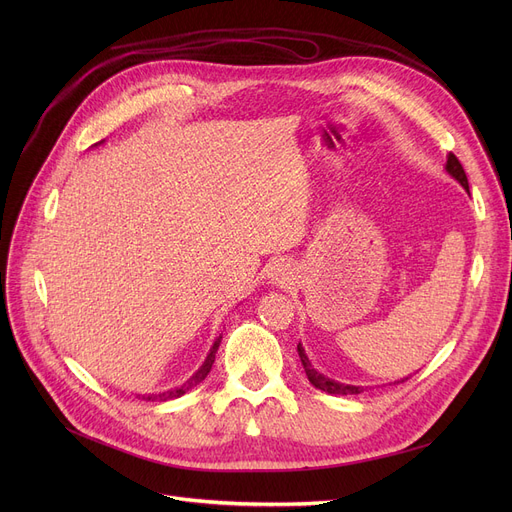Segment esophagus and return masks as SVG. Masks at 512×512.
<instances>
[{
    "mask_svg": "<svg viewBox=\"0 0 512 512\" xmlns=\"http://www.w3.org/2000/svg\"><path fill=\"white\" fill-rule=\"evenodd\" d=\"M267 278L272 280V284H276V286H280V284H288L290 280H292V270H290V265H286V263H274L272 265V270H270V274H267Z\"/></svg>",
    "mask_w": 512,
    "mask_h": 512,
    "instance_id": "1",
    "label": "esophagus"
}]
</instances>
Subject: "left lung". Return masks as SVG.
Segmentation results:
<instances>
[{
    "instance_id": "obj_1",
    "label": "left lung",
    "mask_w": 512,
    "mask_h": 512,
    "mask_svg": "<svg viewBox=\"0 0 512 512\" xmlns=\"http://www.w3.org/2000/svg\"><path fill=\"white\" fill-rule=\"evenodd\" d=\"M456 182H459L465 191L469 193V182H467V174H465V170H463V166H461V161L456 159V155H452V153H448V159H446V168H444ZM297 351H299V357H301V363H303V367H305V373H307V378H309V382L317 388V390H324V392H328V394H342V396H348V394H361V392H365L367 390V386H353V384H342V382H336V380H332V378H326L324 373H319L313 365H311V361H309V357H307V353H305V348H303V344L299 342V346H297ZM405 380H409V378H405ZM405 380H400V382H405ZM400 382H394V384H400Z\"/></svg>"
}]
</instances>
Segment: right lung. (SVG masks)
I'll return each mask as SVG.
<instances>
[{
  "instance_id": "obj_1",
  "label": "right lung",
  "mask_w": 512,
  "mask_h": 512,
  "mask_svg": "<svg viewBox=\"0 0 512 512\" xmlns=\"http://www.w3.org/2000/svg\"><path fill=\"white\" fill-rule=\"evenodd\" d=\"M103 141H99L97 145H101ZM97 145H93V147H97ZM220 342H222V336H218L215 338V342H213V346L209 348V353H207V357H205V361H203V365L191 375V378H188L184 384H180V386H176V388H170V390H166V392H149V394H137V398L139 400H151V402H164V400H174V398H180L182 394H186L188 390H193L197 384H201L205 378H207V373L211 371V365H213V361H215V353H218V348H220Z\"/></svg>"
}]
</instances>
